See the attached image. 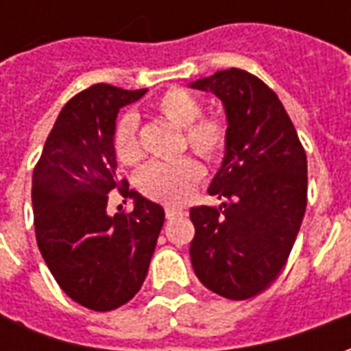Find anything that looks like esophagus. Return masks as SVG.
Segmentation results:
<instances>
[{
    "mask_svg": "<svg viewBox=\"0 0 351 351\" xmlns=\"http://www.w3.org/2000/svg\"><path fill=\"white\" fill-rule=\"evenodd\" d=\"M180 214H182V208H178V206H165V216H167L169 220L175 218V216H180Z\"/></svg>",
    "mask_w": 351,
    "mask_h": 351,
    "instance_id": "34e87169",
    "label": "esophagus"
}]
</instances>
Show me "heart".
<instances>
[{
    "label": "heart",
    "instance_id": "heart-1",
    "mask_svg": "<svg viewBox=\"0 0 351 351\" xmlns=\"http://www.w3.org/2000/svg\"><path fill=\"white\" fill-rule=\"evenodd\" d=\"M156 108L163 118L186 131V141L203 160L216 161L228 145V128L218 118H199L201 103L195 95L182 88H171L156 101ZM116 158L133 165L141 160V146L137 141V118L125 112L118 118L112 133ZM203 165L195 158H182L176 161L150 163L138 175V188L148 197L160 201H184L195 190L203 178Z\"/></svg>",
    "mask_w": 351,
    "mask_h": 351
}]
</instances>
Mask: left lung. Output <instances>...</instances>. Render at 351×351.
<instances>
[{
	"label": "left lung",
	"mask_w": 351,
	"mask_h": 351,
	"mask_svg": "<svg viewBox=\"0 0 351 351\" xmlns=\"http://www.w3.org/2000/svg\"><path fill=\"white\" fill-rule=\"evenodd\" d=\"M223 105L228 145L208 193L193 206V271L214 293L244 301L271 286L286 265L306 210V154L276 93L243 69L191 82Z\"/></svg>",
	"instance_id": "8db88e82"
}]
</instances>
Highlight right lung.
I'll return each mask as SVG.
<instances>
[{
	"mask_svg": "<svg viewBox=\"0 0 351 351\" xmlns=\"http://www.w3.org/2000/svg\"><path fill=\"white\" fill-rule=\"evenodd\" d=\"M148 92L93 84L58 116L34 171L35 237L58 286L95 312L122 306L148 272L165 220L163 206L123 188L130 214L107 213L108 191L125 186L116 175L112 143L120 108Z\"/></svg>",
	"mask_w": 351,
	"mask_h": 351,
	"instance_id": "add662e5",
	"label": "right lung"
}]
</instances>
